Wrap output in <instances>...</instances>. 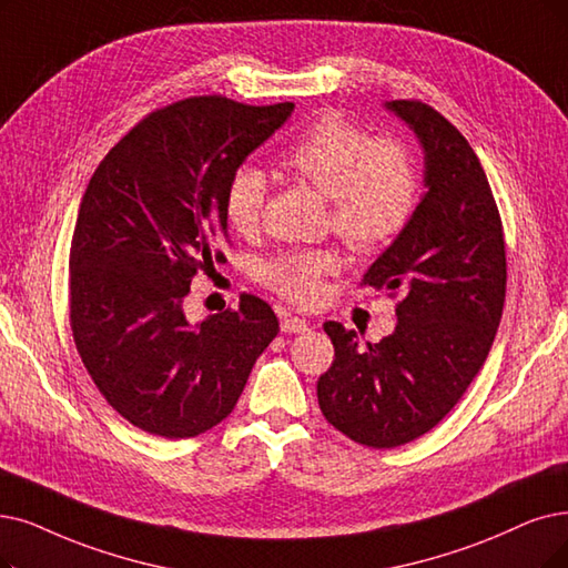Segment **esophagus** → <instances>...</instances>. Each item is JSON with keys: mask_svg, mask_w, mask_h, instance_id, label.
Listing matches in <instances>:
<instances>
[{"mask_svg": "<svg viewBox=\"0 0 568 568\" xmlns=\"http://www.w3.org/2000/svg\"><path fill=\"white\" fill-rule=\"evenodd\" d=\"M282 331H284V333H305V331H307V322L303 320V316L284 314V316H282Z\"/></svg>", "mask_w": 568, "mask_h": 568, "instance_id": "1", "label": "esophagus"}]
</instances>
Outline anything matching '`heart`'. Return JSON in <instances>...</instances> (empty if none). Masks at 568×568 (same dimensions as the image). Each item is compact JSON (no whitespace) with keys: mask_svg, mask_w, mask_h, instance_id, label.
I'll list each match as a JSON object with an SVG mask.
<instances>
[{"mask_svg":"<svg viewBox=\"0 0 568 568\" xmlns=\"http://www.w3.org/2000/svg\"><path fill=\"white\" fill-rule=\"evenodd\" d=\"M282 165L305 179L331 200L333 231L354 252L371 254L387 246L410 221L417 202V170L413 155L400 142L375 140L326 113L293 142ZM267 197V179L254 165L233 172L223 195V212L231 229L252 235L261 225ZM339 267L331 248H288L270 258L263 282L296 303H312L320 296L326 275Z\"/></svg>","mask_w":568,"mask_h":568,"instance_id":"b5f03b06","label":"heart"}]
</instances>
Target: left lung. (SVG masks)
I'll list each match as a JSON object with an SVG mask.
<instances>
[{"label":"left lung","mask_w":568,"mask_h":568,"mask_svg":"<svg viewBox=\"0 0 568 568\" xmlns=\"http://www.w3.org/2000/svg\"><path fill=\"white\" fill-rule=\"evenodd\" d=\"M424 153V193L363 284L398 293V324L375 345L326 322L333 366L316 382L324 417L354 443L389 449L434 428L480 373L506 301V244L487 174L436 109L384 102Z\"/></svg>","instance_id":"left-lung-1"}]
</instances>
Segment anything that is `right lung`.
<instances>
[{"label":"right lung","instance_id":"obj_1","mask_svg":"<svg viewBox=\"0 0 568 568\" xmlns=\"http://www.w3.org/2000/svg\"><path fill=\"white\" fill-rule=\"evenodd\" d=\"M293 113L189 98L153 111L113 146L83 193L70 252V322L106 403L163 438H193L233 413L275 339L272 307L240 298L189 322L197 272L223 261V195L233 172Z\"/></svg>","mask_w":568,"mask_h":568}]
</instances>
